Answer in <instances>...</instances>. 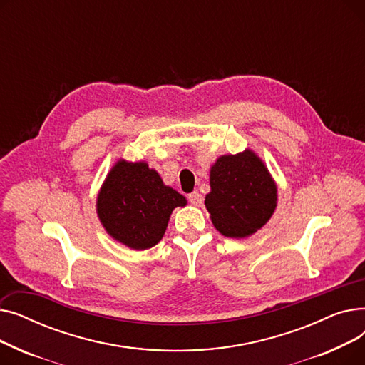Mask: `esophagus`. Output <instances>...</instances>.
<instances>
[{"label": "esophagus", "instance_id": "1", "mask_svg": "<svg viewBox=\"0 0 365 365\" xmlns=\"http://www.w3.org/2000/svg\"><path fill=\"white\" fill-rule=\"evenodd\" d=\"M187 201L192 204V205H201L202 204V195L198 192V190H194L192 194L187 195Z\"/></svg>", "mask_w": 365, "mask_h": 365}]
</instances>
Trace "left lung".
Wrapping results in <instances>:
<instances>
[{
    "mask_svg": "<svg viewBox=\"0 0 365 365\" xmlns=\"http://www.w3.org/2000/svg\"><path fill=\"white\" fill-rule=\"evenodd\" d=\"M210 186L205 207L225 237L252 235L271 219L277 207V186L252 150L220 157L210 171Z\"/></svg>",
    "mask_w": 365,
    "mask_h": 365,
    "instance_id": "8db88e82",
    "label": "left lung"
}]
</instances>
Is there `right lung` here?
Segmentation results:
<instances>
[{
	"label": "right lung",
	"mask_w": 365,
	"mask_h": 365,
	"mask_svg": "<svg viewBox=\"0 0 365 365\" xmlns=\"http://www.w3.org/2000/svg\"><path fill=\"white\" fill-rule=\"evenodd\" d=\"M183 205L185 197L165 186L146 163L121 160L101 189L98 215L112 238L145 250L163 238L171 212Z\"/></svg>",
	"instance_id": "1"
}]
</instances>
